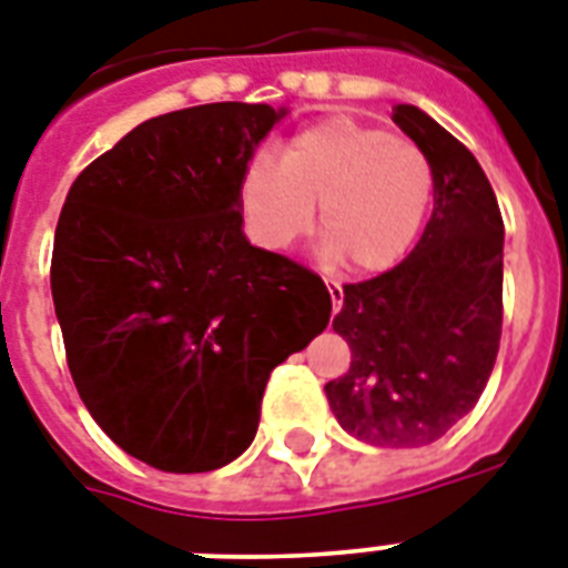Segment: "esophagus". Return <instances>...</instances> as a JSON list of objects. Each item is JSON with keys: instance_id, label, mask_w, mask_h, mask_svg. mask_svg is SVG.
Here are the masks:
<instances>
[{"instance_id": "obj_1", "label": "esophagus", "mask_w": 568, "mask_h": 568, "mask_svg": "<svg viewBox=\"0 0 568 568\" xmlns=\"http://www.w3.org/2000/svg\"><path fill=\"white\" fill-rule=\"evenodd\" d=\"M325 284H328V293H331V307H334V313L343 307V287H339V281L334 278H325Z\"/></svg>"}]
</instances>
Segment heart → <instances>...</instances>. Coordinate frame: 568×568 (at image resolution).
I'll return each mask as SVG.
<instances>
[{
  "mask_svg": "<svg viewBox=\"0 0 568 568\" xmlns=\"http://www.w3.org/2000/svg\"><path fill=\"white\" fill-rule=\"evenodd\" d=\"M434 187L422 149L352 116H325L287 140L281 163L257 155L240 181L248 234L290 248L313 229L320 205L325 252L348 270H389L410 248Z\"/></svg>",
  "mask_w": 568,
  "mask_h": 568,
  "instance_id": "heart-1",
  "label": "heart"
}]
</instances>
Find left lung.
Here are the masks:
<instances>
[{
  "label": "left lung",
  "instance_id": "left-lung-1",
  "mask_svg": "<svg viewBox=\"0 0 568 568\" xmlns=\"http://www.w3.org/2000/svg\"><path fill=\"white\" fill-rule=\"evenodd\" d=\"M393 122L428 158L434 211L405 261L343 287L334 331L352 366L325 396L352 437L413 448L455 428L496 366L505 222L460 140L413 104H396Z\"/></svg>",
  "mask_w": 568,
  "mask_h": 568
}]
</instances>
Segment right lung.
<instances>
[{"label":"right lung","instance_id":"1","mask_svg":"<svg viewBox=\"0 0 568 568\" xmlns=\"http://www.w3.org/2000/svg\"><path fill=\"white\" fill-rule=\"evenodd\" d=\"M213 102L163 113L72 181L52 298L81 402L161 471H211L252 446L270 372L325 331L316 272L252 246L240 181L284 116Z\"/></svg>","mask_w":568,"mask_h":568}]
</instances>
